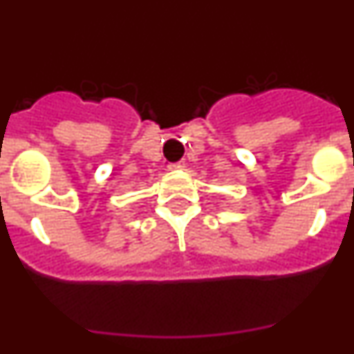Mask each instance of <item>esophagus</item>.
<instances>
[{
	"label": "esophagus",
	"instance_id": "34e87169",
	"mask_svg": "<svg viewBox=\"0 0 354 354\" xmlns=\"http://www.w3.org/2000/svg\"><path fill=\"white\" fill-rule=\"evenodd\" d=\"M178 167H185V160H178V162L169 164V169H178Z\"/></svg>",
	"mask_w": 354,
	"mask_h": 354
}]
</instances>
